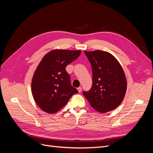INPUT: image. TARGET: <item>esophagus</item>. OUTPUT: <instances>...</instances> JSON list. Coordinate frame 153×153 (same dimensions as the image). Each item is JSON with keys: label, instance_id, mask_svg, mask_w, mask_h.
I'll use <instances>...</instances> for the list:
<instances>
[{"label": "esophagus", "instance_id": "34e87169", "mask_svg": "<svg viewBox=\"0 0 153 153\" xmlns=\"http://www.w3.org/2000/svg\"><path fill=\"white\" fill-rule=\"evenodd\" d=\"M78 92H80L81 91H82V88L81 87H78Z\"/></svg>", "mask_w": 153, "mask_h": 153}]
</instances>
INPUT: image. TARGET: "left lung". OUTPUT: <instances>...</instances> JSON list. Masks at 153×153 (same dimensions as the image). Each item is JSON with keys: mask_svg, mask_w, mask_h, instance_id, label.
Instances as JSON below:
<instances>
[{"mask_svg": "<svg viewBox=\"0 0 153 153\" xmlns=\"http://www.w3.org/2000/svg\"><path fill=\"white\" fill-rule=\"evenodd\" d=\"M91 64L92 85L83 94L100 113L112 111L122 103L127 89L124 72L117 60L105 51H84Z\"/></svg>", "mask_w": 153, "mask_h": 153, "instance_id": "obj_1", "label": "left lung"}]
</instances>
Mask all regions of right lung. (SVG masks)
Segmentation results:
<instances>
[{"instance_id": "right-lung-1", "label": "right lung", "mask_w": 153, "mask_h": 153, "mask_svg": "<svg viewBox=\"0 0 153 153\" xmlns=\"http://www.w3.org/2000/svg\"><path fill=\"white\" fill-rule=\"evenodd\" d=\"M80 53V50H53L45 55L37 67L32 80V92L37 105L45 112H58L78 93L71 84L66 67Z\"/></svg>"}]
</instances>
